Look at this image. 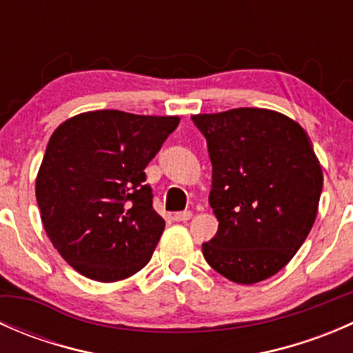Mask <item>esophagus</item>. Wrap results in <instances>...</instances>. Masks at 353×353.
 I'll return each instance as SVG.
<instances>
[{
    "instance_id": "obj_1",
    "label": "esophagus",
    "mask_w": 353,
    "mask_h": 353,
    "mask_svg": "<svg viewBox=\"0 0 353 353\" xmlns=\"http://www.w3.org/2000/svg\"><path fill=\"white\" fill-rule=\"evenodd\" d=\"M191 216H193V213L190 212V210H186V212H179L174 215V220L176 222H188V220H191Z\"/></svg>"
}]
</instances>
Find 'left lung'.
<instances>
[{
	"instance_id": "1",
	"label": "left lung",
	"mask_w": 353,
	"mask_h": 353,
	"mask_svg": "<svg viewBox=\"0 0 353 353\" xmlns=\"http://www.w3.org/2000/svg\"><path fill=\"white\" fill-rule=\"evenodd\" d=\"M191 119L208 145V199L219 219L203 256L236 283L270 279L304 244L318 213L323 170L311 140L295 121L268 109Z\"/></svg>"
}]
</instances>
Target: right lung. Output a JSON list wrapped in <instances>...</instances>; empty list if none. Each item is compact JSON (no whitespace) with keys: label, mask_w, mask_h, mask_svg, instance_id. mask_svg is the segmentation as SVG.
<instances>
[{"label":"right lung","mask_w":353,"mask_h":353,"mask_svg":"<svg viewBox=\"0 0 353 353\" xmlns=\"http://www.w3.org/2000/svg\"><path fill=\"white\" fill-rule=\"evenodd\" d=\"M177 124L176 116L104 109L52 133L35 198L48 237L78 273L109 283L150 261L165 222L145 169Z\"/></svg>","instance_id":"add662e5"}]
</instances>
